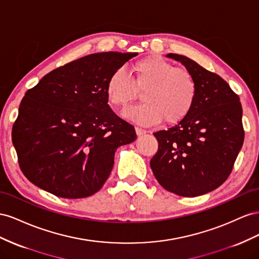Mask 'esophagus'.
<instances>
[{
    "instance_id": "obj_1",
    "label": "esophagus",
    "mask_w": 259,
    "mask_h": 259,
    "mask_svg": "<svg viewBox=\"0 0 259 259\" xmlns=\"http://www.w3.org/2000/svg\"><path fill=\"white\" fill-rule=\"evenodd\" d=\"M136 132L138 136H143L146 134V130L142 129V128H139V127H136Z\"/></svg>"
}]
</instances>
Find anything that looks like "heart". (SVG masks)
I'll return each mask as SVG.
<instances>
[{
	"instance_id": "1",
	"label": "heart",
	"mask_w": 259,
	"mask_h": 259,
	"mask_svg": "<svg viewBox=\"0 0 259 259\" xmlns=\"http://www.w3.org/2000/svg\"><path fill=\"white\" fill-rule=\"evenodd\" d=\"M132 70L131 78L118 68L106 81V98L114 107H124L135 99L136 87H145L141 94L144 102L125 109L123 117L149 125L161 119L165 123H176L188 116L197 97V82L189 70L156 55L138 61Z\"/></svg>"
}]
</instances>
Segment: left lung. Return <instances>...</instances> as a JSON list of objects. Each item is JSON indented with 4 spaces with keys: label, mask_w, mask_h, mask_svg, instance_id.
Here are the masks:
<instances>
[{
    "label": "left lung",
    "mask_w": 259,
    "mask_h": 259,
    "mask_svg": "<svg viewBox=\"0 0 259 259\" xmlns=\"http://www.w3.org/2000/svg\"><path fill=\"white\" fill-rule=\"evenodd\" d=\"M167 56L194 76L197 97L182 120L154 132L158 151L150 164L162 188L194 197L217 189L230 176L244 141L242 105L239 95L217 73L183 55Z\"/></svg>",
    "instance_id": "obj_1"
}]
</instances>
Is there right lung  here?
<instances>
[{
    "label": "right lung",
    "instance_id": "add662e5",
    "mask_svg": "<svg viewBox=\"0 0 259 259\" xmlns=\"http://www.w3.org/2000/svg\"><path fill=\"white\" fill-rule=\"evenodd\" d=\"M137 53L91 54L61 66L29 89L12 129L18 164L34 186L83 198L104 186L118 146L135 127L107 104L106 81Z\"/></svg>",
    "mask_w": 259,
    "mask_h": 259
}]
</instances>
